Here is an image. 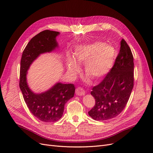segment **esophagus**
<instances>
[{"mask_svg":"<svg viewBox=\"0 0 153 153\" xmlns=\"http://www.w3.org/2000/svg\"><path fill=\"white\" fill-rule=\"evenodd\" d=\"M76 94L78 96H83L85 94V91L82 87H78L76 89Z\"/></svg>","mask_w":153,"mask_h":153,"instance_id":"34e87169","label":"esophagus"}]
</instances>
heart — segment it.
<instances>
[{"mask_svg": "<svg viewBox=\"0 0 153 153\" xmlns=\"http://www.w3.org/2000/svg\"><path fill=\"white\" fill-rule=\"evenodd\" d=\"M117 57L116 49L103 42L82 45L77 47L74 52V60L68 59L67 70L71 75H76L80 70L78 64H85L87 75L94 79H99L110 71Z\"/></svg>", "mask_w": 153, "mask_h": 153, "instance_id": "heart-1", "label": "heart"}]
</instances>
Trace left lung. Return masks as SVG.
Here are the masks:
<instances>
[{"label": "left lung", "mask_w": 153, "mask_h": 153, "mask_svg": "<svg viewBox=\"0 0 153 153\" xmlns=\"http://www.w3.org/2000/svg\"><path fill=\"white\" fill-rule=\"evenodd\" d=\"M133 57L124 39L114 65L100 84L92 88L91 94L96 103L88 114L96 121L112 119L126 106L133 87Z\"/></svg>", "instance_id": "1"}]
</instances>
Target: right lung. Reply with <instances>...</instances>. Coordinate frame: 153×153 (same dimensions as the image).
Masks as SVG:
<instances>
[{"mask_svg": "<svg viewBox=\"0 0 153 153\" xmlns=\"http://www.w3.org/2000/svg\"><path fill=\"white\" fill-rule=\"evenodd\" d=\"M59 34L45 30L36 35L26 46L20 62L19 85L25 102L33 115L45 123L56 122L62 117L64 105L75 94V85L57 82L47 91L35 93L27 84V71L41 54L52 52L58 48L56 37Z\"/></svg>", "mask_w": 153, "mask_h": 153, "instance_id": "add662e5", "label": "right lung"}]
</instances>
